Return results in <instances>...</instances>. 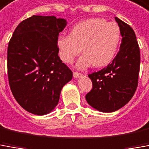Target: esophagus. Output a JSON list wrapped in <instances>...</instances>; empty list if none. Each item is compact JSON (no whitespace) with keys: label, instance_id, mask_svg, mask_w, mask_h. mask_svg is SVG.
<instances>
[{"label":"esophagus","instance_id":"obj_1","mask_svg":"<svg viewBox=\"0 0 149 149\" xmlns=\"http://www.w3.org/2000/svg\"><path fill=\"white\" fill-rule=\"evenodd\" d=\"M73 75H74V77L75 78V79H77V78H79V77L82 76V74L81 73H79V72H74L73 73Z\"/></svg>","mask_w":149,"mask_h":149}]
</instances>
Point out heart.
I'll return each mask as SVG.
<instances>
[{
    "instance_id": "obj_1",
    "label": "heart",
    "mask_w": 149,
    "mask_h": 149,
    "mask_svg": "<svg viewBox=\"0 0 149 149\" xmlns=\"http://www.w3.org/2000/svg\"><path fill=\"white\" fill-rule=\"evenodd\" d=\"M121 40V30L117 23L102 18H90L75 23L70 35L60 36L57 45L61 59L68 64L83 49L84 54L76 66L85 69L92 64L96 67L109 64L118 53Z\"/></svg>"
}]
</instances>
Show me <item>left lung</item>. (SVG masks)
<instances>
[{"label":"left lung","mask_w":149,"mask_h":149,"mask_svg":"<svg viewBox=\"0 0 149 149\" xmlns=\"http://www.w3.org/2000/svg\"><path fill=\"white\" fill-rule=\"evenodd\" d=\"M122 34L120 50L111 63L89 74L92 88L86 100L100 112H114L123 107L134 96L138 86L140 53L135 31L115 17Z\"/></svg>","instance_id":"1"}]
</instances>
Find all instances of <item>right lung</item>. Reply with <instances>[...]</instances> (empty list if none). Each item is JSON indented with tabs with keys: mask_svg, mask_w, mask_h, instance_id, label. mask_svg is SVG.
<instances>
[{
	"mask_svg": "<svg viewBox=\"0 0 149 149\" xmlns=\"http://www.w3.org/2000/svg\"><path fill=\"white\" fill-rule=\"evenodd\" d=\"M66 20L33 15L21 22L7 51L8 79L15 100L25 110L45 115L59 101L72 71L58 56L57 40Z\"/></svg>",
	"mask_w": 149,
	"mask_h": 149,
	"instance_id": "obj_1",
	"label": "right lung"
}]
</instances>
